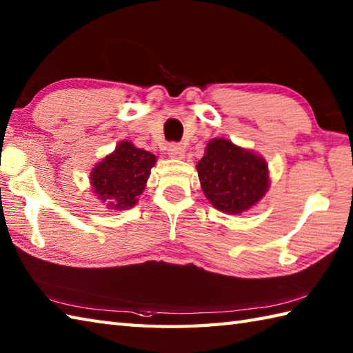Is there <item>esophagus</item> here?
<instances>
[{
	"label": "esophagus",
	"instance_id": "esophagus-1",
	"mask_svg": "<svg viewBox=\"0 0 353 353\" xmlns=\"http://www.w3.org/2000/svg\"><path fill=\"white\" fill-rule=\"evenodd\" d=\"M185 154V148L181 144H170L168 145V156L172 159H182Z\"/></svg>",
	"mask_w": 353,
	"mask_h": 353
}]
</instances>
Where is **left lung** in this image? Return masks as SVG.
<instances>
[{
    "label": "left lung",
    "instance_id": "8db88e82",
    "mask_svg": "<svg viewBox=\"0 0 353 353\" xmlns=\"http://www.w3.org/2000/svg\"><path fill=\"white\" fill-rule=\"evenodd\" d=\"M196 168L205 197L215 209L229 215L249 211L270 188L264 157L226 138L209 141Z\"/></svg>",
    "mask_w": 353,
    "mask_h": 353
}]
</instances>
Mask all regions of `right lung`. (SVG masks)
Returning <instances> with one entry per match:
<instances>
[{
	"label": "right lung",
	"instance_id": "obj_1",
	"mask_svg": "<svg viewBox=\"0 0 353 353\" xmlns=\"http://www.w3.org/2000/svg\"><path fill=\"white\" fill-rule=\"evenodd\" d=\"M154 165L153 153L134 147L130 141H119L114 152L104 156L89 172L92 194L112 211L130 209L144 192Z\"/></svg>",
	"mask_w": 353,
	"mask_h": 353
}]
</instances>
